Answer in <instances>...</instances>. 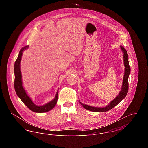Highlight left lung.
Listing matches in <instances>:
<instances>
[{
  "label": "left lung",
  "mask_w": 148,
  "mask_h": 148,
  "mask_svg": "<svg viewBox=\"0 0 148 148\" xmlns=\"http://www.w3.org/2000/svg\"><path fill=\"white\" fill-rule=\"evenodd\" d=\"M120 49L121 50L123 53V61H124V65L125 66V70H124V74L123 77V83L121 85V90L118 94V96L114 99L112 101H111L107 106L100 108V107H95L92 106H88L86 104H84L82 103L80 101V103L82 106L85 109H87L88 110L92 111L93 112H105L109 111V110L112 109L114 106L118 105L120 102L124 99L127 96V93L128 92V88H129V84H128V78L130 74V67L128 61V55L127 54V51L126 50L124 49V48L123 46H120Z\"/></svg>",
  "instance_id": "obj_1"
}]
</instances>
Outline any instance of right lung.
Listing matches in <instances>:
<instances>
[{
  "label": "right lung",
  "mask_w": 148,
  "mask_h": 148,
  "mask_svg": "<svg viewBox=\"0 0 148 148\" xmlns=\"http://www.w3.org/2000/svg\"><path fill=\"white\" fill-rule=\"evenodd\" d=\"M29 48V45H27L22 48L19 53L14 64V74H15V80H14V88L18 97L21 99L23 103L27 106L29 109L33 112L38 113H45L49 112L56 105L58 100V90L56 92L55 98L52 100L49 101L48 103L43 106H37L35 104L32 99L27 94L26 90L23 86L22 82V75L21 71V57L23 53L25 50H27Z\"/></svg>",
  "instance_id": "add662e5"
}]
</instances>
